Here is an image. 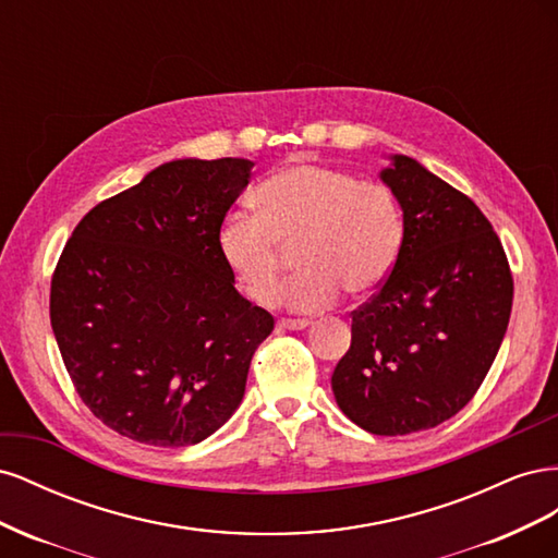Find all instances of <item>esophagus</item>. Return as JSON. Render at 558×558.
Segmentation results:
<instances>
[{"instance_id": "esophagus-1", "label": "esophagus", "mask_w": 558, "mask_h": 558, "mask_svg": "<svg viewBox=\"0 0 558 558\" xmlns=\"http://www.w3.org/2000/svg\"><path fill=\"white\" fill-rule=\"evenodd\" d=\"M310 324H312L310 318H279V328H286V330H302Z\"/></svg>"}]
</instances>
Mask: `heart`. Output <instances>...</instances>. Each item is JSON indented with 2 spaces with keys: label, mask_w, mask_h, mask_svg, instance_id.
Instances as JSON below:
<instances>
[{
  "label": "heart",
  "mask_w": 558,
  "mask_h": 558,
  "mask_svg": "<svg viewBox=\"0 0 558 558\" xmlns=\"http://www.w3.org/2000/svg\"><path fill=\"white\" fill-rule=\"evenodd\" d=\"M256 216L230 214L218 253L258 305H277L283 251L295 248L302 272L283 302L298 312L330 307L344 289L365 295L393 272L402 246V211L381 183L335 167L300 162L267 177L251 193Z\"/></svg>",
  "instance_id": "1"
}]
</instances>
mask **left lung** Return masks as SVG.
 Returning <instances> with one entry per match:
<instances>
[{
  "mask_svg": "<svg viewBox=\"0 0 558 558\" xmlns=\"http://www.w3.org/2000/svg\"><path fill=\"white\" fill-rule=\"evenodd\" d=\"M402 207L393 272L351 312L332 373L340 410L367 433L440 426L477 393L510 324L514 279L480 207L408 156L381 172Z\"/></svg>",
  "mask_w": 558,
  "mask_h": 558,
  "instance_id": "obj_1",
  "label": "left lung"
}]
</instances>
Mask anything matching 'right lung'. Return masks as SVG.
<instances>
[{"mask_svg":"<svg viewBox=\"0 0 558 558\" xmlns=\"http://www.w3.org/2000/svg\"><path fill=\"white\" fill-rule=\"evenodd\" d=\"M251 160H174L99 202L50 279V326L78 398L118 435L189 447L242 402L275 318L234 289L218 228Z\"/></svg>","mask_w":558,"mask_h":558,"instance_id":"1","label":"right lung"}]
</instances>
